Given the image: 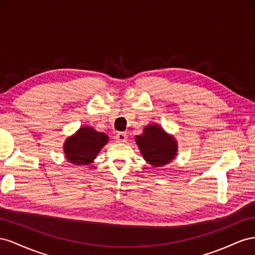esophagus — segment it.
I'll return each mask as SVG.
<instances>
[{
    "instance_id": "obj_1",
    "label": "esophagus",
    "mask_w": 255,
    "mask_h": 255,
    "mask_svg": "<svg viewBox=\"0 0 255 255\" xmlns=\"http://www.w3.org/2000/svg\"><path fill=\"white\" fill-rule=\"evenodd\" d=\"M115 140L118 142H126L127 141V134L126 132H119L115 135Z\"/></svg>"
}]
</instances>
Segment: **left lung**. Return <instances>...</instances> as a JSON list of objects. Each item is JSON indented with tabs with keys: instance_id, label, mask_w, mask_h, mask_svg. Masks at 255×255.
I'll use <instances>...</instances> for the list:
<instances>
[{
	"instance_id": "8db88e82",
	"label": "left lung",
	"mask_w": 255,
	"mask_h": 255,
	"mask_svg": "<svg viewBox=\"0 0 255 255\" xmlns=\"http://www.w3.org/2000/svg\"><path fill=\"white\" fill-rule=\"evenodd\" d=\"M135 142L143 158L156 168L170 163L176 156V140L157 124L145 127L143 133L135 136Z\"/></svg>"
}]
</instances>
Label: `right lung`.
Returning <instances> with one entry per match:
<instances>
[{
    "instance_id": "right-lung-1",
    "label": "right lung",
    "mask_w": 255,
    "mask_h": 255,
    "mask_svg": "<svg viewBox=\"0 0 255 255\" xmlns=\"http://www.w3.org/2000/svg\"><path fill=\"white\" fill-rule=\"evenodd\" d=\"M109 137L104 132H97L92 127H81L64 143V154L68 162L87 165L94 161L100 149L108 143Z\"/></svg>"
}]
</instances>
